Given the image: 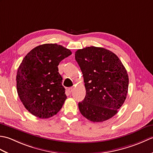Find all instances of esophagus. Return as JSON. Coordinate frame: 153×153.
<instances>
[{
	"instance_id": "esophagus-1",
	"label": "esophagus",
	"mask_w": 153,
	"mask_h": 153,
	"mask_svg": "<svg viewBox=\"0 0 153 153\" xmlns=\"http://www.w3.org/2000/svg\"><path fill=\"white\" fill-rule=\"evenodd\" d=\"M73 89H74L73 87H70V88H68V91L70 93H71V92L73 91Z\"/></svg>"
}]
</instances>
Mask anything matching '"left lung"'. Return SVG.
<instances>
[{"label":"left lung","instance_id":"left-lung-1","mask_svg":"<svg viewBox=\"0 0 153 153\" xmlns=\"http://www.w3.org/2000/svg\"><path fill=\"white\" fill-rule=\"evenodd\" d=\"M86 89L78 104L81 114L93 122H102L118 112L126 99L129 78L116 55L106 48L89 47L76 52Z\"/></svg>","mask_w":153,"mask_h":153}]
</instances>
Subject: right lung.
<instances>
[{"instance_id": "obj_1", "label": "right lung", "mask_w": 153, "mask_h": 153, "mask_svg": "<svg viewBox=\"0 0 153 153\" xmlns=\"http://www.w3.org/2000/svg\"><path fill=\"white\" fill-rule=\"evenodd\" d=\"M71 54L57 44H43L33 48L18 68L16 87L18 96L29 112L48 118L60 111L66 99L58 66Z\"/></svg>"}]
</instances>
